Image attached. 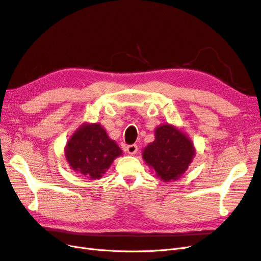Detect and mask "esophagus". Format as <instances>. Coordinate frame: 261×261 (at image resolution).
Instances as JSON below:
<instances>
[{
  "label": "esophagus",
  "instance_id": "34e87169",
  "mask_svg": "<svg viewBox=\"0 0 261 261\" xmlns=\"http://www.w3.org/2000/svg\"><path fill=\"white\" fill-rule=\"evenodd\" d=\"M137 150H138V147L136 145H129V146L126 147V152H127L130 155L135 154L137 152Z\"/></svg>",
  "mask_w": 261,
  "mask_h": 261
}]
</instances>
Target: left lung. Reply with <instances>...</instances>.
Segmentation results:
<instances>
[{
  "label": "left lung",
  "instance_id": "obj_1",
  "mask_svg": "<svg viewBox=\"0 0 261 261\" xmlns=\"http://www.w3.org/2000/svg\"><path fill=\"white\" fill-rule=\"evenodd\" d=\"M143 159L163 181L178 179L196 155L192 139L176 126L165 123L156 126L154 140L143 150Z\"/></svg>",
  "mask_w": 261,
  "mask_h": 261
}]
</instances>
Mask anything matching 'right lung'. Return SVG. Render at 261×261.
I'll list each match as a JSON object with an SVG mask.
<instances>
[{
	"label": "right lung",
	"mask_w": 261,
	"mask_h": 261,
	"mask_svg": "<svg viewBox=\"0 0 261 261\" xmlns=\"http://www.w3.org/2000/svg\"><path fill=\"white\" fill-rule=\"evenodd\" d=\"M65 159L69 168L86 179H100L122 149L99 123H83L67 140Z\"/></svg>",
	"instance_id": "right-lung-1"
}]
</instances>
